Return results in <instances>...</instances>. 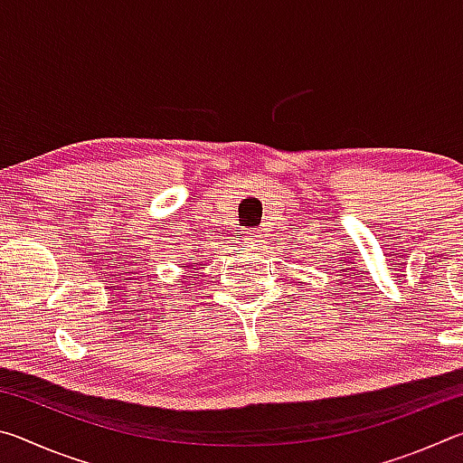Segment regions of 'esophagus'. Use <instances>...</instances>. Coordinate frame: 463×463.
<instances>
[{
	"label": "esophagus",
	"instance_id": "esophagus-1",
	"mask_svg": "<svg viewBox=\"0 0 463 463\" xmlns=\"http://www.w3.org/2000/svg\"><path fill=\"white\" fill-rule=\"evenodd\" d=\"M242 242H245V247H257L261 242V234L257 231H242Z\"/></svg>",
	"mask_w": 463,
	"mask_h": 463
}]
</instances>
